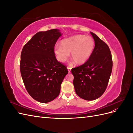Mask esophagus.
<instances>
[{"mask_svg": "<svg viewBox=\"0 0 133 133\" xmlns=\"http://www.w3.org/2000/svg\"><path fill=\"white\" fill-rule=\"evenodd\" d=\"M67 69L68 70V72H69V73H70V71H71V68L69 67V66H68L67 67Z\"/></svg>", "mask_w": 133, "mask_h": 133, "instance_id": "34e87169", "label": "esophagus"}]
</instances>
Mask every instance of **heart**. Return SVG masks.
Masks as SVG:
<instances>
[{
	"label": "heart",
	"mask_w": 133,
	"mask_h": 133,
	"mask_svg": "<svg viewBox=\"0 0 133 133\" xmlns=\"http://www.w3.org/2000/svg\"><path fill=\"white\" fill-rule=\"evenodd\" d=\"M61 46L56 45L54 52L60 62H65L70 53L76 64H83L88 61L95 48L94 39L90 36L76 35L64 39L60 42Z\"/></svg>",
	"instance_id": "heart-1"
}]
</instances>
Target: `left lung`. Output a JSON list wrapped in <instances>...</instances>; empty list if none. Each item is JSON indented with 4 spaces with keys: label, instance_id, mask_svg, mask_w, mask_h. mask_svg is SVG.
I'll list each match as a JSON object with an SVG mask.
<instances>
[{
    "label": "left lung",
    "instance_id": "obj_1",
    "mask_svg": "<svg viewBox=\"0 0 133 133\" xmlns=\"http://www.w3.org/2000/svg\"><path fill=\"white\" fill-rule=\"evenodd\" d=\"M90 34L95 42L93 52L87 62L71 69L76 94L89 101L99 98L105 91L112 68L109 48L96 34Z\"/></svg>",
    "mask_w": 133,
    "mask_h": 133
}]
</instances>
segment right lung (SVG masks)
<instances>
[{
	"mask_svg": "<svg viewBox=\"0 0 133 133\" xmlns=\"http://www.w3.org/2000/svg\"><path fill=\"white\" fill-rule=\"evenodd\" d=\"M59 29L39 31L24 46L21 57V75L28 93L37 101L46 103L59 95L68 73L56 59L55 44L62 36Z\"/></svg>",
	"mask_w": 133,
	"mask_h": 133,
	"instance_id": "right-lung-1",
	"label": "right lung"
}]
</instances>
